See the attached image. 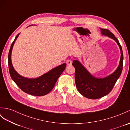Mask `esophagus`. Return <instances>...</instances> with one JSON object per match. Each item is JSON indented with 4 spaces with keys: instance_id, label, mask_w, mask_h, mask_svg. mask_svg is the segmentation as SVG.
I'll return each mask as SVG.
<instances>
[{
    "instance_id": "1",
    "label": "esophagus",
    "mask_w": 130,
    "mask_h": 130,
    "mask_svg": "<svg viewBox=\"0 0 130 130\" xmlns=\"http://www.w3.org/2000/svg\"><path fill=\"white\" fill-rule=\"evenodd\" d=\"M66 63L68 65H70L72 64V61L71 60H68L66 61Z\"/></svg>"
}]
</instances>
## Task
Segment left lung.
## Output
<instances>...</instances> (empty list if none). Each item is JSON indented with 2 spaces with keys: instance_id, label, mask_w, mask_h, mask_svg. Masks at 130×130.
I'll use <instances>...</instances> for the list:
<instances>
[{
  "instance_id": "1",
  "label": "left lung",
  "mask_w": 130,
  "mask_h": 130,
  "mask_svg": "<svg viewBox=\"0 0 130 130\" xmlns=\"http://www.w3.org/2000/svg\"><path fill=\"white\" fill-rule=\"evenodd\" d=\"M102 35L108 36L117 43L121 52L119 65L116 70L106 77L97 78L91 74L78 60L73 61L75 68V83L77 90L84 97L92 99L101 98L109 93L121 75L123 66V53L118 39L108 29L101 28Z\"/></svg>"
}]
</instances>
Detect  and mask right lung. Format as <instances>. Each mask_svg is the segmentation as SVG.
Here are the masks:
<instances>
[{"label":"right lung","instance_id":"1","mask_svg":"<svg viewBox=\"0 0 130 130\" xmlns=\"http://www.w3.org/2000/svg\"><path fill=\"white\" fill-rule=\"evenodd\" d=\"M20 33L16 36L9 52L8 64L10 75L12 80L18 87L26 93L35 96H43L47 94L54 88L59 76L65 70L66 66V63L56 66L45 74L35 78L25 77L19 75L12 66L11 53L13 46Z\"/></svg>","mask_w":130,"mask_h":130}]
</instances>
